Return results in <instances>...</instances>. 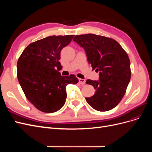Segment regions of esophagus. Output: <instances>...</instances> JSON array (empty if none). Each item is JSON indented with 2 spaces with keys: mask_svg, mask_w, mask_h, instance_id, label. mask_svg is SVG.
Instances as JSON below:
<instances>
[{
  "mask_svg": "<svg viewBox=\"0 0 152 152\" xmlns=\"http://www.w3.org/2000/svg\"><path fill=\"white\" fill-rule=\"evenodd\" d=\"M79 82L80 84H84L86 82V80L83 79H79Z\"/></svg>",
  "mask_w": 152,
  "mask_h": 152,
  "instance_id": "34e87169",
  "label": "esophagus"
}]
</instances>
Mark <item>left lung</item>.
Here are the masks:
<instances>
[{
  "label": "left lung",
  "mask_w": 152,
  "mask_h": 152,
  "mask_svg": "<svg viewBox=\"0 0 152 152\" xmlns=\"http://www.w3.org/2000/svg\"><path fill=\"white\" fill-rule=\"evenodd\" d=\"M73 40L86 53L93 70L99 72V80H86L96 89L95 94L86 98L96 110L108 111L121 102L131 75V63L127 53L115 40L88 34L76 35Z\"/></svg>",
  "instance_id": "1"
}]
</instances>
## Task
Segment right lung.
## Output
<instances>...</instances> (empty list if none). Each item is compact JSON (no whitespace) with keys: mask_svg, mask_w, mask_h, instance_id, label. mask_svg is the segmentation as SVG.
I'll return each instance as SVG.
<instances>
[{"mask_svg":"<svg viewBox=\"0 0 152 152\" xmlns=\"http://www.w3.org/2000/svg\"><path fill=\"white\" fill-rule=\"evenodd\" d=\"M74 35H53L27 46L18 60L17 77L29 102L41 112L53 113L61 109L66 98V86L75 84L74 75L61 76L60 53Z\"/></svg>","mask_w":152,"mask_h":152,"instance_id":"right-lung-1","label":"right lung"}]
</instances>
